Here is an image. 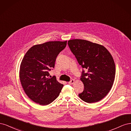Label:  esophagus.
Listing matches in <instances>:
<instances>
[{
    "label": "esophagus",
    "mask_w": 131,
    "mask_h": 131,
    "mask_svg": "<svg viewBox=\"0 0 131 131\" xmlns=\"http://www.w3.org/2000/svg\"><path fill=\"white\" fill-rule=\"evenodd\" d=\"M74 82H75V80H74V79H72V80H71L68 83H69V85H73L74 83Z\"/></svg>",
    "instance_id": "esophagus-1"
}]
</instances>
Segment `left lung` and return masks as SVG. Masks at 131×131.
<instances>
[{
	"instance_id": "1",
	"label": "left lung",
	"mask_w": 131,
	"mask_h": 131,
	"mask_svg": "<svg viewBox=\"0 0 131 131\" xmlns=\"http://www.w3.org/2000/svg\"><path fill=\"white\" fill-rule=\"evenodd\" d=\"M72 53L83 70L80 80L84 85L79 94L81 100L92 103L102 100L109 93L115 80V65L112 54L104 46L82 39L68 41Z\"/></svg>"
}]
</instances>
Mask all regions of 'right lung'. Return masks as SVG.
<instances>
[{
    "mask_svg": "<svg viewBox=\"0 0 131 131\" xmlns=\"http://www.w3.org/2000/svg\"><path fill=\"white\" fill-rule=\"evenodd\" d=\"M67 42L48 41L34 45L22 59L19 79L26 94L36 103L48 105L61 92L63 85L55 76L50 78L49 71L54 67L58 54L65 48Z\"/></svg>",
    "mask_w": 131,
    "mask_h": 131,
    "instance_id": "right-lung-1",
    "label": "right lung"
}]
</instances>
